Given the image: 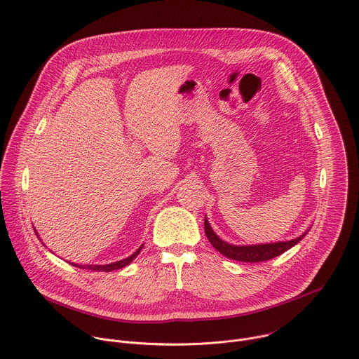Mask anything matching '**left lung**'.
Returning <instances> with one entry per match:
<instances>
[{
    "label": "left lung",
    "instance_id": "obj_1",
    "mask_svg": "<svg viewBox=\"0 0 359 359\" xmlns=\"http://www.w3.org/2000/svg\"><path fill=\"white\" fill-rule=\"evenodd\" d=\"M204 231L208 241L219 254H222L229 259L241 261V262H262V261H269L275 257H279L287 250H290L292 247H294L297 243H300L307 233L304 232L303 235L297 236L296 240L286 241V243L280 241V243L261 244V245H232L221 240V238L210 226L207 218H204Z\"/></svg>",
    "mask_w": 359,
    "mask_h": 359
}]
</instances>
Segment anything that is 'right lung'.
Instances as JSON below:
<instances>
[{
    "instance_id": "right-lung-1",
    "label": "right lung",
    "mask_w": 359,
    "mask_h": 359,
    "mask_svg": "<svg viewBox=\"0 0 359 359\" xmlns=\"http://www.w3.org/2000/svg\"><path fill=\"white\" fill-rule=\"evenodd\" d=\"M38 233V232H36ZM144 245H141L131 257L123 259V261H118V262H114V264H108V265H77V264H70L76 268H80V269H88V271H98V272H111V271H115V269H121L124 266H127L128 264H131L137 257L138 254L141 252Z\"/></svg>"
}]
</instances>
